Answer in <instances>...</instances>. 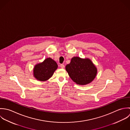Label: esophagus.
<instances>
[{
    "label": "esophagus",
    "instance_id": "obj_1",
    "mask_svg": "<svg viewBox=\"0 0 130 130\" xmlns=\"http://www.w3.org/2000/svg\"><path fill=\"white\" fill-rule=\"evenodd\" d=\"M60 67L61 68H64L65 67V65L64 64H61L60 65Z\"/></svg>",
    "mask_w": 130,
    "mask_h": 130
}]
</instances>
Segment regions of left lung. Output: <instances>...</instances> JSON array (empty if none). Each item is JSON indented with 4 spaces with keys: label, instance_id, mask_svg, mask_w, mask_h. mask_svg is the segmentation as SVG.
Masks as SVG:
<instances>
[{
    "label": "left lung",
    "instance_id": "1",
    "mask_svg": "<svg viewBox=\"0 0 130 130\" xmlns=\"http://www.w3.org/2000/svg\"><path fill=\"white\" fill-rule=\"evenodd\" d=\"M66 70L70 77L79 85H85L91 82L96 76L97 69L90 60L74 57Z\"/></svg>",
    "mask_w": 130,
    "mask_h": 130
}]
</instances>
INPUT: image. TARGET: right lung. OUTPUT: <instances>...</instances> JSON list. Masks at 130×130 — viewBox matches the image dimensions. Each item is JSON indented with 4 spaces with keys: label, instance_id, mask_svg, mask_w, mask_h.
<instances>
[{
    "label": "right lung",
    "instance_id": "add662e5",
    "mask_svg": "<svg viewBox=\"0 0 130 130\" xmlns=\"http://www.w3.org/2000/svg\"><path fill=\"white\" fill-rule=\"evenodd\" d=\"M58 65L52 59L49 58L41 63L36 65L34 69V75L40 81H46L51 77L57 69Z\"/></svg>",
    "mask_w": 130,
    "mask_h": 130
}]
</instances>
